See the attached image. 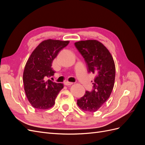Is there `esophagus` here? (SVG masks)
<instances>
[{
  "label": "esophagus",
  "instance_id": "obj_1",
  "mask_svg": "<svg viewBox=\"0 0 145 145\" xmlns=\"http://www.w3.org/2000/svg\"><path fill=\"white\" fill-rule=\"evenodd\" d=\"M73 83L72 82H64V85L66 86H68V85H71Z\"/></svg>",
  "mask_w": 145,
  "mask_h": 145
}]
</instances>
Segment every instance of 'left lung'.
I'll return each mask as SVG.
<instances>
[{
    "label": "left lung",
    "mask_w": 145,
    "mask_h": 145,
    "mask_svg": "<svg viewBox=\"0 0 145 145\" xmlns=\"http://www.w3.org/2000/svg\"><path fill=\"white\" fill-rule=\"evenodd\" d=\"M74 45L84 58L88 72L95 74L93 89L86 91L77 104L83 111L95 112L111 94L116 76L114 62L107 48L97 40L79 41Z\"/></svg>",
    "instance_id": "8db88e82"
}]
</instances>
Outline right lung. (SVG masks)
<instances>
[{
  "label": "right lung",
  "mask_w": 145,
  "mask_h": 145,
  "mask_svg": "<svg viewBox=\"0 0 145 145\" xmlns=\"http://www.w3.org/2000/svg\"><path fill=\"white\" fill-rule=\"evenodd\" d=\"M69 42L48 39L40 43L31 54L24 69L23 80L26 95L34 108L47 109L54 105L63 85L47 78L55 73L51 67L52 61Z\"/></svg>",
  "instance_id": "right-lung-1"
}]
</instances>
